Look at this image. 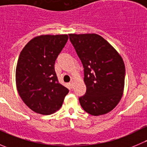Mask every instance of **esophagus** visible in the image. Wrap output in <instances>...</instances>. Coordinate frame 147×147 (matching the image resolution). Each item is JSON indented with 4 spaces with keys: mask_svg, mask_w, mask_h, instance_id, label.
Instances as JSON below:
<instances>
[{
    "mask_svg": "<svg viewBox=\"0 0 147 147\" xmlns=\"http://www.w3.org/2000/svg\"><path fill=\"white\" fill-rule=\"evenodd\" d=\"M73 84H74L73 80H71L70 82H69V86H70L71 87H73Z\"/></svg>",
    "mask_w": 147,
    "mask_h": 147,
    "instance_id": "1",
    "label": "esophagus"
}]
</instances>
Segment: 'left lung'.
<instances>
[{
    "label": "left lung",
    "instance_id": "obj_1",
    "mask_svg": "<svg viewBox=\"0 0 147 147\" xmlns=\"http://www.w3.org/2000/svg\"><path fill=\"white\" fill-rule=\"evenodd\" d=\"M84 67L86 92L79 98L93 116L108 113L122 97L125 78L124 61L117 50L97 34H69Z\"/></svg>",
    "mask_w": 147,
    "mask_h": 147
}]
</instances>
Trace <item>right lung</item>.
Segmentation results:
<instances>
[{
  "label": "right lung",
  "instance_id": "1",
  "mask_svg": "<svg viewBox=\"0 0 147 147\" xmlns=\"http://www.w3.org/2000/svg\"><path fill=\"white\" fill-rule=\"evenodd\" d=\"M67 35H41L23 47L18 60L16 80L19 95L34 112L50 115L61 107L69 90L59 82L55 63Z\"/></svg>",
  "mask_w": 147,
  "mask_h": 147
}]
</instances>
